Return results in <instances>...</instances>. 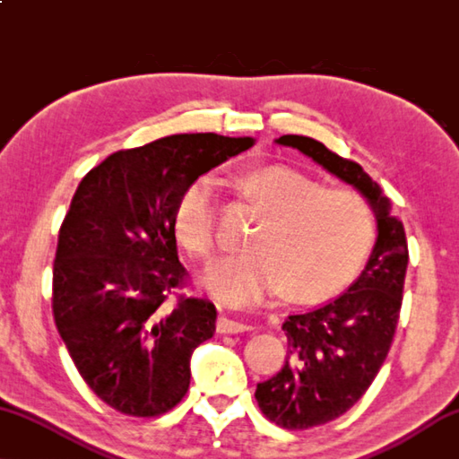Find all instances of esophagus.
Segmentation results:
<instances>
[{
	"label": "esophagus",
	"instance_id": "1",
	"mask_svg": "<svg viewBox=\"0 0 459 459\" xmlns=\"http://www.w3.org/2000/svg\"><path fill=\"white\" fill-rule=\"evenodd\" d=\"M250 328L252 326H248V324L225 318V316L217 318V333H221V334H238V333H246V330H250Z\"/></svg>",
	"mask_w": 459,
	"mask_h": 459
}]
</instances>
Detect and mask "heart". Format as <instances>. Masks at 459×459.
Segmentation results:
<instances>
[{
	"label": "heart",
	"instance_id": "heart-1",
	"mask_svg": "<svg viewBox=\"0 0 459 459\" xmlns=\"http://www.w3.org/2000/svg\"><path fill=\"white\" fill-rule=\"evenodd\" d=\"M238 193L263 211L250 250L221 260L205 285L223 301L248 306L287 289L295 299L318 301L347 287L368 260L376 221L369 203L342 186L289 166H264L236 178ZM180 244L201 260L220 248L217 193L211 176L182 190L174 211Z\"/></svg>",
	"mask_w": 459,
	"mask_h": 459
}]
</instances>
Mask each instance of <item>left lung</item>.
Wrapping results in <instances>:
<instances>
[{
  "instance_id": "1",
  "label": "left lung",
  "mask_w": 459,
  "mask_h": 459,
  "mask_svg": "<svg viewBox=\"0 0 459 459\" xmlns=\"http://www.w3.org/2000/svg\"><path fill=\"white\" fill-rule=\"evenodd\" d=\"M277 143L299 150L357 188L377 221L376 246L359 279L326 306L289 316L283 369L256 385L254 396L264 417L298 431L338 419L376 379L400 318L408 244L404 225L390 213V199L357 161L312 137L283 135Z\"/></svg>"
}]
</instances>
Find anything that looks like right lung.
<instances>
[{
  "instance_id": "obj_1",
  "label": "right lung",
  "mask_w": 459,
  "mask_h": 459,
  "mask_svg": "<svg viewBox=\"0 0 459 459\" xmlns=\"http://www.w3.org/2000/svg\"><path fill=\"white\" fill-rule=\"evenodd\" d=\"M254 145L185 133L123 150L91 168L61 223L53 316L83 382L129 417H158L185 398L190 355L215 333L209 299L170 303L186 285L174 211L190 182Z\"/></svg>"
}]
</instances>
